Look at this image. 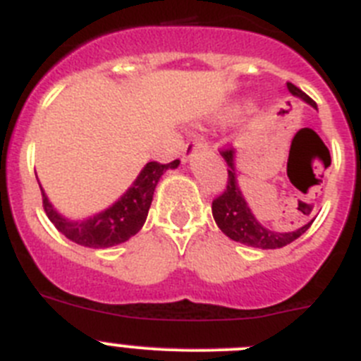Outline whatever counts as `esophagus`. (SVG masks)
<instances>
[{"label": "esophagus", "instance_id": "obj_1", "mask_svg": "<svg viewBox=\"0 0 361 361\" xmlns=\"http://www.w3.org/2000/svg\"><path fill=\"white\" fill-rule=\"evenodd\" d=\"M199 149H208V142H206V139L202 135L193 137V139H190L186 142V146H184V161L191 159V155L199 152Z\"/></svg>", "mask_w": 361, "mask_h": 361}]
</instances>
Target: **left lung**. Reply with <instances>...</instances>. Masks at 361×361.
Masks as SVG:
<instances>
[{"mask_svg":"<svg viewBox=\"0 0 361 361\" xmlns=\"http://www.w3.org/2000/svg\"><path fill=\"white\" fill-rule=\"evenodd\" d=\"M288 88L293 95L311 104L312 108H317V103L305 92L300 90L298 86L288 82ZM220 155L224 157L226 164H228V180H226L222 195L213 200L212 212L220 231L228 235L231 240L251 245V247H258V250H279V247L295 242L296 238L302 237L311 228L314 219L302 226V228L288 233L273 231V229H267L266 226L260 224L251 213L250 206H247L240 188H238L237 168H235V149H222Z\"/></svg>","mask_w":361,"mask_h":361,"instance_id":"1","label":"left lung"}]
</instances>
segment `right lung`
<instances>
[{"label":"right lung","mask_w":361,"mask_h":361,"mask_svg":"<svg viewBox=\"0 0 361 361\" xmlns=\"http://www.w3.org/2000/svg\"><path fill=\"white\" fill-rule=\"evenodd\" d=\"M178 162L180 161H173L170 164H161L155 161L148 162L117 202L111 204L104 212L95 213L94 216H88L85 220L65 219L61 213L54 209L52 204L49 202V197L41 190L44 213L68 240L79 245L104 250V247L123 244L132 238L146 222L153 200V191L161 175L170 168H177Z\"/></svg>","instance_id":"right-lung-1"}]
</instances>
